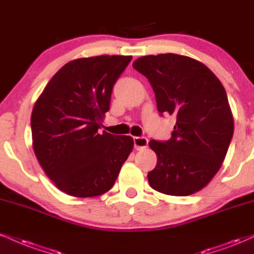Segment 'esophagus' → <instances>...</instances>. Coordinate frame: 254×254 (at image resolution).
I'll list each match as a JSON object with an SVG mask.
<instances>
[{
  "mask_svg": "<svg viewBox=\"0 0 254 254\" xmlns=\"http://www.w3.org/2000/svg\"><path fill=\"white\" fill-rule=\"evenodd\" d=\"M149 140L145 137H135L133 138V144H135V149L137 150H143V149L148 148Z\"/></svg>",
  "mask_w": 254,
  "mask_h": 254,
  "instance_id": "obj_1",
  "label": "esophagus"
}]
</instances>
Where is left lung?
Here are the masks:
<instances>
[{
	"instance_id": "1",
	"label": "left lung",
	"mask_w": 254,
	"mask_h": 254,
	"mask_svg": "<svg viewBox=\"0 0 254 254\" xmlns=\"http://www.w3.org/2000/svg\"><path fill=\"white\" fill-rule=\"evenodd\" d=\"M132 66L150 81L158 111L176 118L168 142H149L157 155L149 185L173 196L197 193L219 172L233 136L221 81L200 61L174 53L138 58Z\"/></svg>"
}]
</instances>
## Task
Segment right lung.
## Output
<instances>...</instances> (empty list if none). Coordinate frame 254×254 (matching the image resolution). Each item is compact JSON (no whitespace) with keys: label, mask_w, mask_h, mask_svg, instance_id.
<instances>
[{"label":"right lung","mask_w":254,"mask_h":254,"mask_svg":"<svg viewBox=\"0 0 254 254\" xmlns=\"http://www.w3.org/2000/svg\"><path fill=\"white\" fill-rule=\"evenodd\" d=\"M131 59L99 56L69 61L35 102L30 118L35 156L67 195L93 197L109 191L132 151V137L98 131L112 87Z\"/></svg>","instance_id":"1"}]
</instances>
